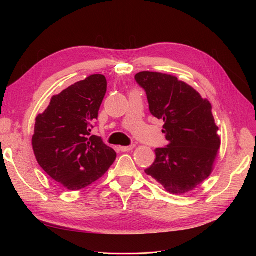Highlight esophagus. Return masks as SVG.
I'll list each match as a JSON object with an SVG mask.
<instances>
[{"label":"esophagus","instance_id":"esophagus-1","mask_svg":"<svg viewBox=\"0 0 256 256\" xmlns=\"http://www.w3.org/2000/svg\"><path fill=\"white\" fill-rule=\"evenodd\" d=\"M134 148V145H130V146H120V150H122V152H129V150H132Z\"/></svg>","mask_w":256,"mask_h":256}]
</instances>
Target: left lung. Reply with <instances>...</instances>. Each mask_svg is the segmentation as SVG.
I'll return each mask as SVG.
<instances>
[{"label":"left lung","mask_w":256,"mask_h":256,"mask_svg":"<svg viewBox=\"0 0 256 256\" xmlns=\"http://www.w3.org/2000/svg\"><path fill=\"white\" fill-rule=\"evenodd\" d=\"M136 81L146 92L150 111L164 122L166 147L156 148V160L145 170L166 191L184 194L212 174L221 145L212 106L176 76L142 72Z\"/></svg>","instance_id":"8db88e82"}]
</instances>
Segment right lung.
<instances>
[{
  "label": "right lung",
  "instance_id": "obj_1",
  "mask_svg": "<svg viewBox=\"0 0 256 256\" xmlns=\"http://www.w3.org/2000/svg\"><path fill=\"white\" fill-rule=\"evenodd\" d=\"M106 92V76L92 74L53 96L36 118L32 138L36 160L68 190L92 184L116 159L114 150L90 134Z\"/></svg>",
  "mask_w": 256,
  "mask_h": 256
}]
</instances>
